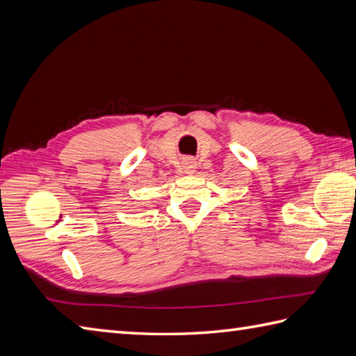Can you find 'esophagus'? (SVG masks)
Wrapping results in <instances>:
<instances>
[{"instance_id": "34e87169", "label": "esophagus", "mask_w": 356, "mask_h": 356, "mask_svg": "<svg viewBox=\"0 0 356 356\" xmlns=\"http://www.w3.org/2000/svg\"><path fill=\"white\" fill-rule=\"evenodd\" d=\"M184 170L186 172H193L195 170V162L193 161V159H185V161H184Z\"/></svg>"}]
</instances>
